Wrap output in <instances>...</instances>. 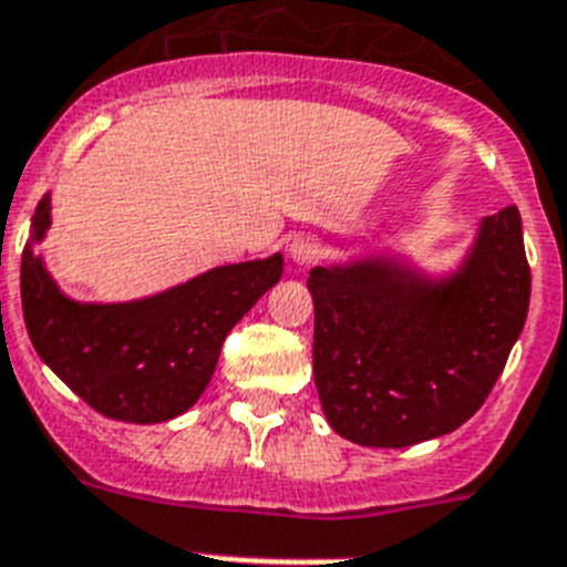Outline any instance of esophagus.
<instances>
[{"instance_id":"1","label":"esophagus","mask_w":567,"mask_h":567,"mask_svg":"<svg viewBox=\"0 0 567 567\" xmlns=\"http://www.w3.org/2000/svg\"><path fill=\"white\" fill-rule=\"evenodd\" d=\"M289 251H292V260L298 266H312L323 258V244H321V237L301 235V237H295Z\"/></svg>"}]
</instances>
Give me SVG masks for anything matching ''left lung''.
<instances>
[{
	"label": "left lung",
	"instance_id": "8db88e82",
	"mask_svg": "<svg viewBox=\"0 0 567 567\" xmlns=\"http://www.w3.org/2000/svg\"><path fill=\"white\" fill-rule=\"evenodd\" d=\"M312 372L327 422L364 447H410L453 433L491 395L530 303L516 206L485 217L447 287L390 264L316 266Z\"/></svg>",
	"mask_w": 567,
	"mask_h": 567
}]
</instances>
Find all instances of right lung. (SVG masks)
<instances>
[{"mask_svg": "<svg viewBox=\"0 0 567 567\" xmlns=\"http://www.w3.org/2000/svg\"><path fill=\"white\" fill-rule=\"evenodd\" d=\"M33 212V240L51 220ZM280 255L220 266L137 303L68 301L31 246L22 249V316L37 355L96 413L154 424L186 413L209 384L226 336L275 287Z\"/></svg>", "mask_w": 567, "mask_h": 567, "instance_id": "obj_1", "label": "right lung"}]
</instances>
